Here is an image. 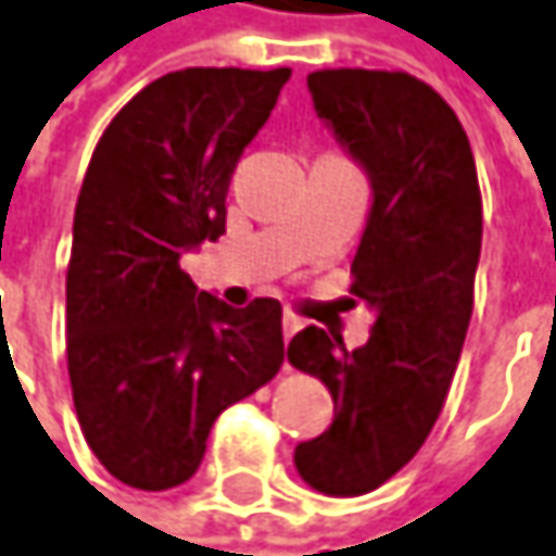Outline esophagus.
I'll return each mask as SVG.
<instances>
[{
  "label": "esophagus",
  "instance_id": "1",
  "mask_svg": "<svg viewBox=\"0 0 556 556\" xmlns=\"http://www.w3.org/2000/svg\"><path fill=\"white\" fill-rule=\"evenodd\" d=\"M300 328H303V319H296V316H291V313H288V316L281 319V331H285V341H291V338L296 334V331H300Z\"/></svg>",
  "mask_w": 556,
  "mask_h": 556
}]
</instances>
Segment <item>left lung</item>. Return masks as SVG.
<instances>
[{
    "instance_id": "1",
    "label": "left lung",
    "mask_w": 556,
    "mask_h": 556,
    "mask_svg": "<svg viewBox=\"0 0 556 556\" xmlns=\"http://www.w3.org/2000/svg\"><path fill=\"white\" fill-rule=\"evenodd\" d=\"M306 87L372 184L350 291L375 309V325L356 350L316 325L291 341L288 359L334 401V422L296 444L293 463L309 488L356 497L416 457L451 391L472 319L482 197L466 130L429 84L334 68L313 71Z\"/></svg>"
}]
</instances>
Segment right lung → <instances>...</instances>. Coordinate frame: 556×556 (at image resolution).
Wrapping results in <instances>:
<instances>
[{
    "label": "right lung",
    "mask_w": 556,
    "mask_h": 556,
    "mask_svg": "<svg viewBox=\"0 0 556 556\" xmlns=\"http://www.w3.org/2000/svg\"><path fill=\"white\" fill-rule=\"evenodd\" d=\"M291 68H184L112 118L74 208L68 375L97 459L130 488L187 482L212 422L285 363L281 303L235 309L197 291L181 256L225 235L243 147Z\"/></svg>",
    "instance_id": "right-lung-1"
}]
</instances>
